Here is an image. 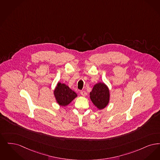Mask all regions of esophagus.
<instances>
[{
  "label": "esophagus",
  "mask_w": 160,
  "mask_h": 160,
  "mask_svg": "<svg viewBox=\"0 0 160 160\" xmlns=\"http://www.w3.org/2000/svg\"><path fill=\"white\" fill-rule=\"evenodd\" d=\"M80 93H81V94L82 96H87V92H86V91H81Z\"/></svg>",
  "instance_id": "34e87169"
}]
</instances>
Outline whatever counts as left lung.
Listing matches in <instances>:
<instances>
[{"label": "left lung", "instance_id": "left-lung-1", "mask_svg": "<svg viewBox=\"0 0 160 160\" xmlns=\"http://www.w3.org/2000/svg\"><path fill=\"white\" fill-rule=\"evenodd\" d=\"M90 99L98 109H103L109 102V90L104 83L98 82L94 85L90 93Z\"/></svg>", "mask_w": 160, "mask_h": 160}]
</instances>
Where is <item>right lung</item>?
<instances>
[{
    "mask_svg": "<svg viewBox=\"0 0 160 160\" xmlns=\"http://www.w3.org/2000/svg\"><path fill=\"white\" fill-rule=\"evenodd\" d=\"M56 101L60 106H65L77 97V93L64 83L58 82L54 91Z\"/></svg>",
    "mask_w": 160,
    "mask_h": 160,
    "instance_id": "add662e5",
    "label": "right lung"
}]
</instances>
